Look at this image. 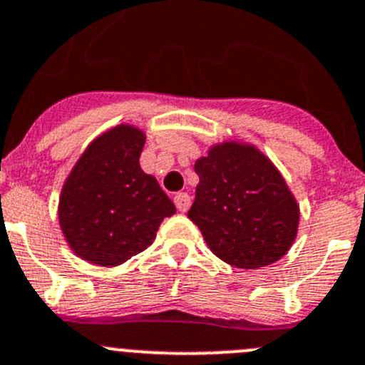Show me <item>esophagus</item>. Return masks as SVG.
Here are the masks:
<instances>
[{"label":"esophagus","mask_w":365,"mask_h":365,"mask_svg":"<svg viewBox=\"0 0 365 365\" xmlns=\"http://www.w3.org/2000/svg\"><path fill=\"white\" fill-rule=\"evenodd\" d=\"M175 205L180 212H187L190 207V196L187 192H176L175 194Z\"/></svg>","instance_id":"esophagus-1"}]
</instances>
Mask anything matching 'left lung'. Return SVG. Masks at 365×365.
Listing matches in <instances>:
<instances>
[{
	"label": "left lung",
	"mask_w": 365,
	"mask_h": 365,
	"mask_svg": "<svg viewBox=\"0 0 365 365\" xmlns=\"http://www.w3.org/2000/svg\"><path fill=\"white\" fill-rule=\"evenodd\" d=\"M189 219L215 257L240 269L280 260L298 233L299 207L284 176L251 144L222 143L194 164Z\"/></svg>",
	"instance_id": "1"
}]
</instances>
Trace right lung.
Returning <instances> with one entry per match:
<instances>
[{
  "mask_svg": "<svg viewBox=\"0 0 365 365\" xmlns=\"http://www.w3.org/2000/svg\"><path fill=\"white\" fill-rule=\"evenodd\" d=\"M146 135L119 125L88 144L67 176L58 221L71 250L88 264L114 267L146 250L176 212L155 176L140 169Z\"/></svg>",
  "mask_w": 365,
  "mask_h": 365,
  "instance_id": "right-lung-1",
  "label": "right lung"
}]
</instances>
